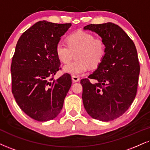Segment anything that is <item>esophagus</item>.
Masks as SVG:
<instances>
[{"label":"esophagus","instance_id":"34e87169","mask_svg":"<svg viewBox=\"0 0 150 150\" xmlns=\"http://www.w3.org/2000/svg\"><path fill=\"white\" fill-rule=\"evenodd\" d=\"M72 80H73L74 82H77L80 80V77L77 76V75H73V76H72Z\"/></svg>","mask_w":150,"mask_h":150}]
</instances>
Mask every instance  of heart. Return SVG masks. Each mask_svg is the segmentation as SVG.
Instances as JSON below:
<instances>
[{
  "label": "heart",
  "instance_id": "1",
  "mask_svg": "<svg viewBox=\"0 0 150 150\" xmlns=\"http://www.w3.org/2000/svg\"><path fill=\"white\" fill-rule=\"evenodd\" d=\"M67 44L59 42L55 48L59 60L67 64L76 54L77 60L66 64L64 71L73 75L86 73L91 67L99 66L106 54V46L101 38H96L93 34L85 31H77L70 34L66 39Z\"/></svg>",
  "mask_w": 150,
  "mask_h": 150
}]
</instances>
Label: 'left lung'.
Instances as JSON below:
<instances>
[{
  "label": "left lung",
  "instance_id": "1",
  "mask_svg": "<svg viewBox=\"0 0 150 150\" xmlns=\"http://www.w3.org/2000/svg\"><path fill=\"white\" fill-rule=\"evenodd\" d=\"M101 37L106 54L89 79L81 80L82 100L92 118L109 122L129 109L136 98L140 74L138 53L134 42L118 25L108 22L84 27Z\"/></svg>",
  "mask_w": 150,
  "mask_h": 150
}]
</instances>
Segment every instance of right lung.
Instances as JSON below:
<instances>
[{"label": "right lung", "mask_w": 150, "mask_h": 150, "mask_svg": "<svg viewBox=\"0 0 150 150\" xmlns=\"http://www.w3.org/2000/svg\"><path fill=\"white\" fill-rule=\"evenodd\" d=\"M71 23H35L17 43L11 64L12 92L16 102L33 120L46 122L60 113L71 86L70 74L54 80L61 69L55 48Z\"/></svg>", "instance_id": "right-lung-1"}]
</instances>
